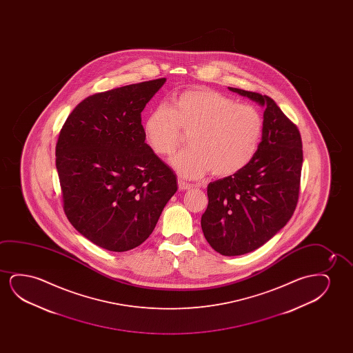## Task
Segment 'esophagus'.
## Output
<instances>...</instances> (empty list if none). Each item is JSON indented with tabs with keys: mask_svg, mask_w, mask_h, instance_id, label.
<instances>
[{
	"mask_svg": "<svg viewBox=\"0 0 353 353\" xmlns=\"http://www.w3.org/2000/svg\"><path fill=\"white\" fill-rule=\"evenodd\" d=\"M177 184H179V190H189V189L193 188V185L190 183H187V182H184V181H182V179H179V182H177Z\"/></svg>",
	"mask_w": 353,
	"mask_h": 353,
	"instance_id": "34e87169",
	"label": "esophagus"
}]
</instances>
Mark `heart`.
Wrapping results in <instances>:
<instances>
[{"label": "heart", "mask_w": 353, "mask_h": 353, "mask_svg": "<svg viewBox=\"0 0 353 353\" xmlns=\"http://www.w3.org/2000/svg\"><path fill=\"white\" fill-rule=\"evenodd\" d=\"M264 130L261 112L252 105L210 88H194L174 95L171 107L155 106L143 131L152 150L174 154L189 132L190 148L179 152L171 165L182 177H229L241 171L256 155Z\"/></svg>", "instance_id": "heart-1"}]
</instances>
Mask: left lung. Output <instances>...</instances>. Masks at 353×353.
Masks as SVG:
<instances>
[{
	"label": "left lung",
	"instance_id": "obj_1",
	"mask_svg": "<svg viewBox=\"0 0 353 353\" xmlns=\"http://www.w3.org/2000/svg\"><path fill=\"white\" fill-rule=\"evenodd\" d=\"M265 106L256 155L237 174L208 187L203 235L223 256L254 251L280 232L294 213L300 192L303 143L299 129L271 97L229 88Z\"/></svg>",
	"mask_w": 353,
	"mask_h": 353
}]
</instances>
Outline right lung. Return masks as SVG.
Wrapping results in <instances>:
<instances>
[{"label":"right lung","mask_w":353,"mask_h":353,"mask_svg":"<svg viewBox=\"0 0 353 353\" xmlns=\"http://www.w3.org/2000/svg\"><path fill=\"white\" fill-rule=\"evenodd\" d=\"M165 81L90 95L59 134L63 212L83 236L108 251L145 242L177 190L176 174L145 143L141 123V112Z\"/></svg>","instance_id":"obj_1"}]
</instances>
